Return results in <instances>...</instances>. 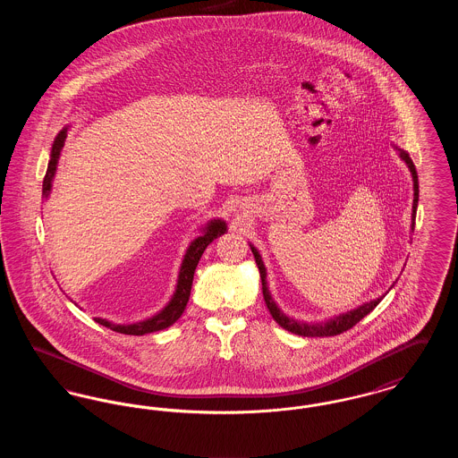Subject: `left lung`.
Instances as JSON below:
<instances>
[{"instance_id":"1","label":"left lung","mask_w":458,"mask_h":458,"mask_svg":"<svg viewBox=\"0 0 458 458\" xmlns=\"http://www.w3.org/2000/svg\"><path fill=\"white\" fill-rule=\"evenodd\" d=\"M398 153H400V157L407 163V166H409V170L412 174V180H414V204H412V230H414L415 211H417V202H419V178H417L414 163H412L409 153H405L403 149H398ZM250 250L254 254V259H256V264H258L259 273H261L262 295H264V302H266L267 309H269V314L273 316V319L280 327L286 329V331H290V333H295V335H301V336H310V338L312 336H335V335H340V333L347 331L350 327H355L362 318H366L369 312H372V309L383 301V297H379L376 301H370V302H366V304L359 305L353 310L344 312L340 316H335V318L327 319L325 323H304V321L292 319V318L284 316V312L280 310V307L273 301L271 293H269L267 282H266V267H264V262H262L258 249L254 245H250Z\"/></svg>"}]
</instances>
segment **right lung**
<instances>
[{
	"label": "right lung",
	"mask_w": 458,
	"mask_h": 458,
	"mask_svg": "<svg viewBox=\"0 0 458 458\" xmlns=\"http://www.w3.org/2000/svg\"><path fill=\"white\" fill-rule=\"evenodd\" d=\"M66 131L64 129L56 135L55 142H53V149H51V159L47 163V170H46V176L43 182V196L47 199L51 187H53V176L56 174V166H58V159L62 149L65 146ZM226 232V223L223 219H211L204 228L200 237L192 240L183 261L180 266V273H178V282H176V288H174V297L172 301L166 304L163 310H159L157 314H154L153 318H148L144 321L139 323H131V325H114L106 319L101 318H94L96 323L103 325V327H109L116 333H123V335H146V333H153V331H159L165 327H172L174 321L183 314L185 305L189 302L191 297V288H192V280H194V273H196L197 262L200 259L202 252L206 250V247L215 239L221 237Z\"/></svg>",
	"instance_id": "1"
}]
</instances>
